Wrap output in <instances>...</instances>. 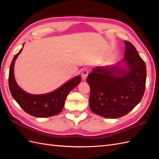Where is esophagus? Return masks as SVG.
Returning <instances> with one entry per match:
<instances>
[{
  "label": "esophagus",
  "mask_w": 159,
  "mask_h": 159,
  "mask_svg": "<svg viewBox=\"0 0 159 159\" xmlns=\"http://www.w3.org/2000/svg\"><path fill=\"white\" fill-rule=\"evenodd\" d=\"M89 70L88 69H85L82 72V79L83 80H85L86 78L88 76V74H89Z\"/></svg>",
  "instance_id": "esophagus-1"
}]
</instances>
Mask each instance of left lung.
I'll use <instances>...</instances> for the list:
<instances>
[{
    "instance_id": "1",
    "label": "left lung",
    "mask_w": 159,
    "mask_h": 159,
    "mask_svg": "<svg viewBox=\"0 0 159 159\" xmlns=\"http://www.w3.org/2000/svg\"><path fill=\"white\" fill-rule=\"evenodd\" d=\"M124 58L116 66H98L87 78L89 107L107 118L122 117L139 104L145 92L146 66L132 43L125 41ZM121 63L125 66L121 67Z\"/></svg>"
}]
</instances>
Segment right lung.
<instances>
[{
    "label": "right lung",
    "instance_id": "add662e5",
    "mask_svg": "<svg viewBox=\"0 0 159 159\" xmlns=\"http://www.w3.org/2000/svg\"><path fill=\"white\" fill-rule=\"evenodd\" d=\"M22 48L13 57L10 66L9 73L10 92L20 107L29 115L37 117L56 116L62 111L67 95L80 83L81 77L80 76L74 77L59 89L48 93L35 95L26 93L18 85L13 74L16 59L22 52Z\"/></svg>",
    "mask_w": 159,
    "mask_h": 159
}]
</instances>
